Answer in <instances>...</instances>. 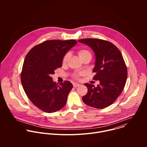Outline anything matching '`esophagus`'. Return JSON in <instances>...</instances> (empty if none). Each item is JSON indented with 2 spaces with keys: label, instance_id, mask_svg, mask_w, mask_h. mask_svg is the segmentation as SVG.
Listing matches in <instances>:
<instances>
[{
  "label": "esophagus",
  "instance_id": "obj_1",
  "mask_svg": "<svg viewBox=\"0 0 147 147\" xmlns=\"http://www.w3.org/2000/svg\"><path fill=\"white\" fill-rule=\"evenodd\" d=\"M80 86V84H77V83H73V87L76 88L77 87H79Z\"/></svg>",
  "mask_w": 147,
  "mask_h": 147
}]
</instances>
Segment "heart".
<instances>
[{"label":"heart","instance_id":"b5f03b06","mask_svg":"<svg viewBox=\"0 0 147 147\" xmlns=\"http://www.w3.org/2000/svg\"><path fill=\"white\" fill-rule=\"evenodd\" d=\"M78 55L79 56V57H80L81 59H82L84 57H92V55H91V53L87 49H80L78 51ZM70 57V53H67L63 57V60H62V62L63 63V64H65L66 63L67 61L69 58ZM82 74L81 73H74L73 74V77L77 79L78 78L79 76L80 75H81Z\"/></svg>","mask_w":147,"mask_h":147}]
</instances>
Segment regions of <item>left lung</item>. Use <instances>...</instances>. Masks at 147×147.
<instances>
[{
    "label": "left lung",
    "instance_id": "1",
    "mask_svg": "<svg viewBox=\"0 0 147 147\" xmlns=\"http://www.w3.org/2000/svg\"><path fill=\"white\" fill-rule=\"evenodd\" d=\"M88 45L95 53L94 80H99L97 87L86 83L87 94L82 100L87 105L103 109L112 105L122 92L127 77V69L119 49L109 41L96 38L79 39Z\"/></svg>",
    "mask_w": 147,
    "mask_h": 147
}]
</instances>
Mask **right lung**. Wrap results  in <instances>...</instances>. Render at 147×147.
Listing matches in <instances>:
<instances>
[{
    "label": "right lung",
    "mask_w": 147,
    "mask_h": 147,
    "mask_svg": "<svg viewBox=\"0 0 147 147\" xmlns=\"http://www.w3.org/2000/svg\"><path fill=\"white\" fill-rule=\"evenodd\" d=\"M77 43L74 39L46 40L33 47L26 56L21 81L31 102L45 112H55L65 106L72 84L65 81L58 85L51 76L61 67L64 56Z\"/></svg>",
    "instance_id": "1"
}]
</instances>
